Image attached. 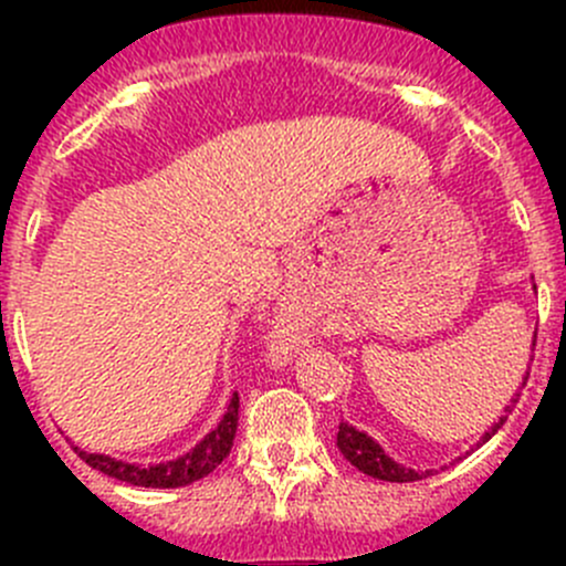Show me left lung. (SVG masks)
I'll return each mask as SVG.
<instances>
[{"mask_svg":"<svg viewBox=\"0 0 566 566\" xmlns=\"http://www.w3.org/2000/svg\"><path fill=\"white\" fill-rule=\"evenodd\" d=\"M534 345H536V334H534ZM526 380H528V373H526V378H523V386H526ZM517 397H521V394H515L512 405H506V416H510L512 408H515ZM506 416H501V419L495 421L488 432H484L482 443L490 441V438H493L495 432L504 427ZM336 447H339V452L345 454V460H350V465H356L358 471H364L367 476H373V479H384V482H416V479H421V476H430V471L419 473V471H413V468H405V465H399V462H394L389 454H386L384 449L373 441V438L364 436V432H358L356 427L345 424V421H342L339 432H336Z\"/></svg>","mask_w":566,"mask_h":566,"instance_id":"obj_1","label":"left lung"}]
</instances>
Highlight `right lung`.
<instances>
[{
	"instance_id": "1",
	"label": "right lung",
	"mask_w": 566,
	"mask_h": 566,
	"mask_svg": "<svg viewBox=\"0 0 566 566\" xmlns=\"http://www.w3.org/2000/svg\"><path fill=\"white\" fill-rule=\"evenodd\" d=\"M238 408H241V397L232 394L230 408H227L224 419L219 421L213 432L205 436V441H199L197 447L188 454L177 458L172 462H158V465H134V462H123L106 458V454H87L76 447L78 458L87 465H93L95 471L106 473V476L119 479V482L136 484V488H186V484L199 482L208 473L216 471V465H221V460L230 454L232 441H235L238 430Z\"/></svg>"
}]
</instances>
